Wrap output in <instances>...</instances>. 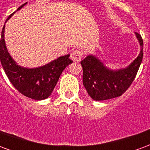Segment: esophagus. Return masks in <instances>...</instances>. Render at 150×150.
I'll use <instances>...</instances> for the list:
<instances>
[{
    "label": "esophagus",
    "mask_w": 150,
    "mask_h": 150,
    "mask_svg": "<svg viewBox=\"0 0 150 150\" xmlns=\"http://www.w3.org/2000/svg\"><path fill=\"white\" fill-rule=\"evenodd\" d=\"M83 53L80 50H73L71 54V59L75 61V62H79L81 59L83 58Z\"/></svg>",
    "instance_id": "1"
}]
</instances>
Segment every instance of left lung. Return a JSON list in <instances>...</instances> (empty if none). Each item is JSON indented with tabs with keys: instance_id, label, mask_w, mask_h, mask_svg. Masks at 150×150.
<instances>
[{
	"instance_id": "obj_1",
	"label": "left lung",
	"mask_w": 150,
	"mask_h": 150,
	"mask_svg": "<svg viewBox=\"0 0 150 150\" xmlns=\"http://www.w3.org/2000/svg\"><path fill=\"white\" fill-rule=\"evenodd\" d=\"M135 34L141 51L125 68L112 70L93 54H89L80 62L83 71V83L94 100H106L120 96L132 84L143 58V40L140 34Z\"/></svg>"
}]
</instances>
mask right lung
Masks as SVG:
<instances>
[{
    "mask_svg": "<svg viewBox=\"0 0 150 150\" xmlns=\"http://www.w3.org/2000/svg\"><path fill=\"white\" fill-rule=\"evenodd\" d=\"M26 4L27 2L21 5L17 11ZM14 13L6 19L5 23ZM5 23L2 29L0 42V59L5 74L13 87L25 96L36 100H45L52 93L63 70L73 62L69 59L70 54L61 56L46 65L35 68L21 67L12 58L5 46Z\"/></svg>",
    "mask_w": 150,
    "mask_h": 150,
    "instance_id": "1",
    "label": "right lung"
}]
</instances>
